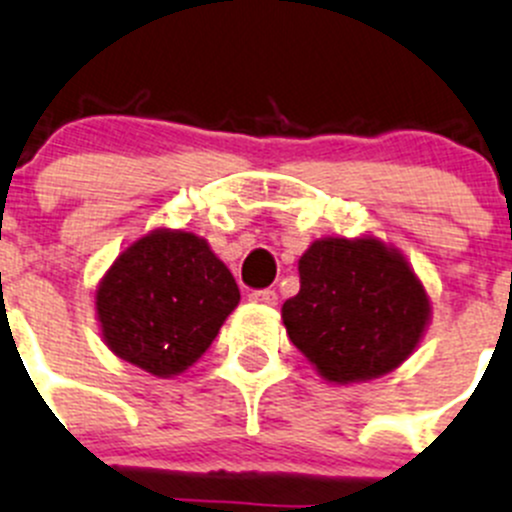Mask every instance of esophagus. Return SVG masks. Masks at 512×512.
Returning <instances> with one entry per match:
<instances>
[{
    "instance_id": "34e87169",
    "label": "esophagus",
    "mask_w": 512,
    "mask_h": 512,
    "mask_svg": "<svg viewBox=\"0 0 512 512\" xmlns=\"http://www.w3.org/2000/svg\"><path fill=\"white\" fill-rule=\"evenodd\" d=\"M250 300L252 303H257V305H275L278 303V293H275V290H252L250 293Z\"/></svg>"
}]
</instances>
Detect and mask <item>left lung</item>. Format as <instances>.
<instances>
[{"label":"left lung","instance_id":"obj_1","mask_svg":"<svg viewBox=\"0 0 512 512\" xmlns=\"http://www.w3.org/2000/svg\"><path fill=\"white\" fill-rule=\"evenodd\" d=\"M298 272V295L283 303L285 331L328 384L379 379L417 351L432 305L396 247L374 234L323 237Z\"/></svg>","mask_w":512,"mask_h":512}]
</instances>
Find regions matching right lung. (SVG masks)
<instances>
[{
  "instance_id": "right-lung-1",
  "label": "right lung",
  "mask_w": 512,
  "mask_h": 512,
  "mask_svg": "<svg viewBox=\"0 0 512 512\" xmlns=\"http://www.w3.org/2000/svg\"><path fill=\"white\" fill-rule=\"evenodd\" d=\"M237 303L240 288L204 237L159 227L100 278L95 318L118 358L171 379L204 356Z\"/></svg>"
}]
</instances>
